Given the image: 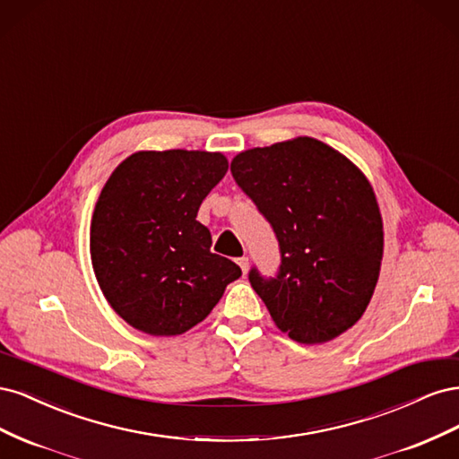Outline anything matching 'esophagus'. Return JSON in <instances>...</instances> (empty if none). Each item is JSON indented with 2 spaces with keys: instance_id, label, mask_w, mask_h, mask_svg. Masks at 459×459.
<instances>
[{
  "instance_id": "1",
  "label": "esophagus",
  "mask_w": 459,
  "mask_h": 459,
  "mask_svg": "<svg viewBox=\"0 0 459 459\" xmlns=\"http://www.w3.org/2000/svg\"><path fill=\"white\" fill-rule=\"evenodd\" d=\"M238 264H239V268H241V272H243V273H247V272H248V258H247V256L239 258V260H238Z\"/></svg>"
}]
</instances>
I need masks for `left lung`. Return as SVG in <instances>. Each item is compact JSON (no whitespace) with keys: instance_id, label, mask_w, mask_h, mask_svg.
Listing matches in <instances>:
<instances>
[{"instance_id":"1","label":"left lung","mask_w":459,"mask_h":459,"mask_svg":"<svg viewBox=\"0 0 459 459\" xmlns=\"http://www.w3.org/2000/svg\"><path fill=\"white\" fill-rule=\"evenodd\" d=\"M231 174L280 241L277 277L248 273L275 325L302 344L351 329L368 308L383 260V220L364 172L304 135L239 152Z\"/></svg>"}]
</instances>
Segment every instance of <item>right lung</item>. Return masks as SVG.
I'll use <instances>...</instances> for the list:
<instances>
[{"label": "right lung", "instance_id": "1", "mask_svg": "<svg viewBox=\"0 0 459 459\" xmlns=\"http://www.w3.org/2000/svg\"><path fill=\"white\" fill-rule=\"evenodd\" d=\"M228 172L208 151H137L110 174L90 230L93 272L124 322L152 337H174L211 314L241 275L211 251L199 206Z\"/></svg>", "mask_w": 459, "mask_h": 459}]
</instances>
